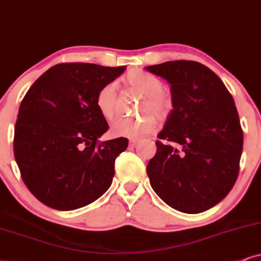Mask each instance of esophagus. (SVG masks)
Here are the masks:
<instances>
[{
	"mask_svg": "<svg viewBox=\"0 0 261 261\" xmlns=\"http://www.w3.org/2000/svg\"><path fill=\"white\" fill-rule=\"evenodd\" d=\"M128 143H130L131 147H136L137 144H138V140H135V138H133V140H130V142H128Z\"/></svg>",
	"mask_w": 261,
	"mask_h": 261,
	"instance_id": "obj_1",
	"label": "esophagus"
}]
</instances>
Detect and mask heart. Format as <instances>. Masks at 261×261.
Wrapping results in <instances>:
<instances>
[{
    "label": "heart",
    "instance_id": "b5f03b06",
    "mask_svg": "<svg viewBox=\"0 0 261 261\" xmlns=\"http://www.w3.org/2000/svg\"><path fill=\"white\" fill-rule=\"evenodd\" d=\"M128 87L142 94L138 106L141 113H146L137 118H119L112 124L111 134L117 137L138 138L151 133L155 127L154 114L158 119L166 117L170 108V101L163 91L164 84L154 74L142 70H133L124 77ZM97 111L105 119L111 120L117 110V90L113 83L103 85L96 95Z\"/></svg>",
    "mask_w": 261,
    "mask_h": 261
}]
</instances>
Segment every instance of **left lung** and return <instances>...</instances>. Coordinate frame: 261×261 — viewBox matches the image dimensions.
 <instances>
[{"label": "left lung", "mask_w": 261, "mask_h": 261, "mask_svg": "<svg viewBox=\"0 0 261 261\" xmlns=\"http://www.w3.org/2000/svg\"><path fill=\"white\" fill-rule=\"evenodd\" d=\"M171 85L173 110L158 134L147 174L172 208L195 214L212 208L235 184L243 147L235 101L218 75L196 61L144 67Z\"/></svg>", "instance_id": "8db88e82"}]
</instances>
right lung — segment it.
<instances>
[{
	"mask_svg": "<svg viewBox=\"0 0 261 261\" xmlns=\"http://www.w3.org/2000/svg\"><path fill=\"white\" fill-rule=\"evenodd\" d=\"M125 68L55 65L22 98L14 131L15 161L28 189L50 208H81L111 187L114 161L128 140L97 143L108 124L95 100Z\"/></svg>",
	"mask_w": 261,
	"mask_h": 261,
	"instance_id": "right-lung-1",
	"label": "right lung"
}]
</instances>
